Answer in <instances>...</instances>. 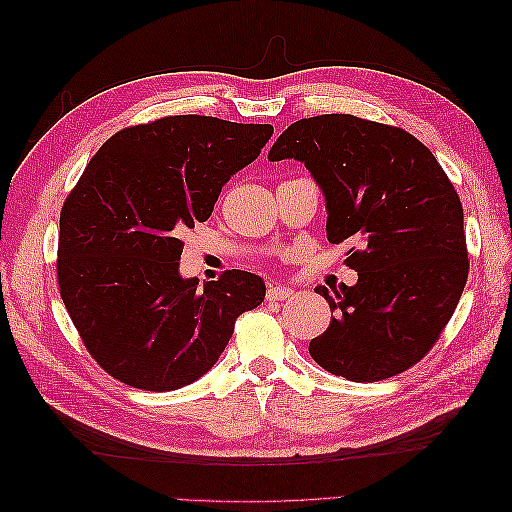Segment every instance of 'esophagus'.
Masks as SVG:
<instances>
[{"instance_id":"34e87169","label":"esophagus","mask_w":512,"mask_h":512,"mask_svg":"<svg viewBox=\"0 0 512 512\" xmlns=\"http://www.w3.org/2000/svg\"><path fill=\"white\" fill-rule=\"evenodd\" d=\"M294 290L288 286H269L267 288V301H284L292 297Z\"/></svg>"}]
</instances>
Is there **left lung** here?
Here are the masks:
<instances>
[{"mask_svg":"<svg viewBox=\"0 0 512 512\" xmlns=\"http://www.w3.org/2000/svg\"><path fill=\"white\" fill-rule=\"evenodd\" d=\"M271 162L305 164L324 196L327 239L354 241V286L314 290L329 329L309 354L335 376L376 382L401 374L436 344L468 280L463 209L433 153L401 128L354 115L294 121Z\"/></svg>","mask_w":512,"mask_h":512,"instance_id":"obj_1","label":"left lung"}]
</instances>
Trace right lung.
Returning a JSON list of instances; mask_svg holds the SVG:
<instances>
[{"instance_id":"1","label":"right lung","mask_w":512,"mask_h":512,"mask_svg":"<svg viewBox=\"0 0 512 512\" xmlns=\"http://www.w3.org/2000/svg\"><path fill=\"white\" fill-rule=\"evenodd\" d=\"M271 123L177 115L117 132L98 149L59 218L61 299L91 356L145 391L192 384L220 359L262 277H183V230L209 220L230 177L252 164Z\"/></svg>"}]
</instances>
